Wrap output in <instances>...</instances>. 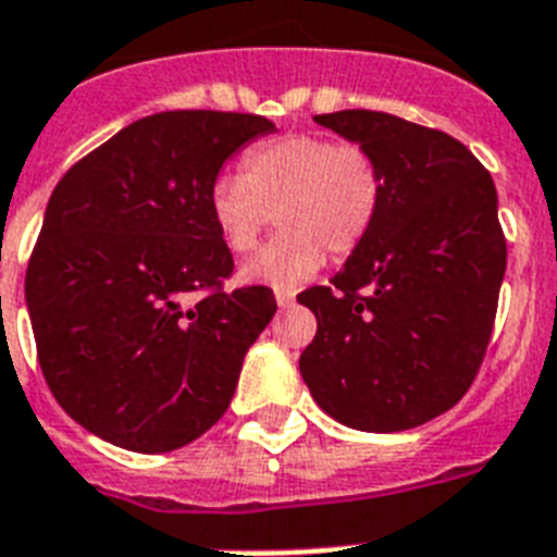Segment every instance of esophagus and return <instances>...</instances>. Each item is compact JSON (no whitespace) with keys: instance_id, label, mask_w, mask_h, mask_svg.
<instances>
[{"instance_id":"34e87169","label":"esophagus","mask_w":557,"mask_h":557,"mask_svg":"<svg viewBox=\"0 0 557 557\" xmlns=\"http://www.w3.org/2000/svg\"><path fill=\"white\" fill-rule=\"evenodd\" d=\"M275 301H278V307H290L293 301H296V290H284V287H278V290H275Z\"/></svg>"}]
</instances>
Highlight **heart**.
<instances>
[{"instance_id": "obj_1", "label": "heart", "mask_w": 557, "mask_h": 557, "mask_svg": "<svg viewBox=\"0 0 557 557\" xmlns=\"http://www.w3.org/2000/svg\"><path fill=\"white\" fill-rule=\"evenodd\" d=\"M380 158L356 140L284 135L252 146L242 175H218L209 215L235 256H250L270 224L282 233L244 264L250 284L293 287L331 258H348L371 235L382 209Z\"/></svg>"}]
</instances>
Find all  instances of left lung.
<instances>
[{"instance_id":"1","label":"left lung","mask_w":557,"mask_h":557,"mask_svg":"<svg viewBox=\"0 0 557 557\" xmlns=\"http://www.w3.org/2000/svg\"><path fill=\"white\" fill-rule=\"evenodd\" d=\"M313 120L380 158L385 195L331 287L299 293L319 324L301 376L348 429H417L460 403L492 339L506 273L495 181L440 128L368 109Z\"/></svg>"}]
</instances>
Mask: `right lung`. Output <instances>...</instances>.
Here are the masks:
<instances>
[{
	"label": "right lung",
	"mask_w": 557,
	"mask_h": 557,
	"mask_svg": "<svg viewBox=\"0 0 557 557\" xmlns=\"http://www.w3.org/2000/svg\"><path fill=\"white\" fill-rule=\"evenodd\" d=\"M267 132L261 114L160 111L53 186L25 301L48 388L97 437L175 451L230 408L275 296L261 284L226 290L235 264L209 215V186Z\"/></svg>",
	"instance_id": "right-lung-1"
}]
</instances>
